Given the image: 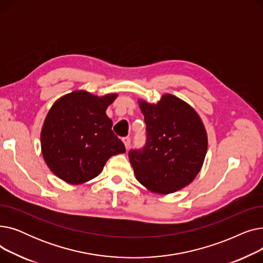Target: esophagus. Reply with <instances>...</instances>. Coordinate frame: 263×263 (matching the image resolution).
<instances>
[{"instance_id":"1","label":"esophagus","mask_w":263,"mask_h":263,"mask_svg":"<svg viewBox=\"0 0 263 263\" xmlns=\"http://www.w3.org/2000/svg\"><path fill=\"white\" fill-rule=\"evenodd\" d=\"M122 142H123V144H124V146H126V148H127V149L130 147V145H131V139H130L129 136L123 137V139H122Z\"/></svg>"}]
</instances>
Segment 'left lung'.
Returning a JSON list of instances; mask_svg holds the SVG:
<instances>
[{
    "instance_id": "1",
    "label": "left lung",
    "mask_w": 263,
    "mask_h": 263,
    "mask_svg": "<svg viewBox=\"0 0 263 263\" xmlns=\"http://www.w3.org/2000/svg\"><path fill=\"white\" fill-rule=\"evenodd\" d=\"M146 123V143L131 149L129 160L137 181L158 194L190 184L199 173L208 139L193 107L173 95L157 104L139 101Z\"/></svg>"
}]
</instances>
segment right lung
Returning <instances> with one entry per match:
<instances>
[{"label":"right lung","mask_w":263,"mask_h":263,"mask_svg":"<svg viewBox=\"0 0 263 263\" xmlns=\"http://www.w3.org/2000/svg\"><path fill=\"white\" fill-rule=\"evenodd\" d=\"M116 97L78 90L50 108L41 130V151L49 168L62 180L71 184L89 181L110 157L126 153L105 114Z\"/></svg>","instance_id":"1"}]
</instances>
